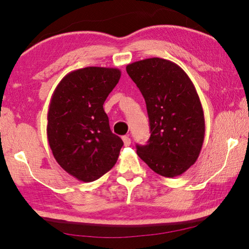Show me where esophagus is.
<instances>
[{
    "mask_svg": "<svg viewBox=\"0 0 249 249\" xmlns=\"http://www.w3.org/2000/svg\"><path fill=\"white\" fill-rule=\"evenodd\" d=\"M122 140H123V142H124V146H129L130 145V138L128 136H123L122 137Z\"/></svg>",
    "mask_w": 249,
    "mask_h": 249,
    "instance_id": "esophagus-1",
    "label": "esophagus"
}]
</instances>
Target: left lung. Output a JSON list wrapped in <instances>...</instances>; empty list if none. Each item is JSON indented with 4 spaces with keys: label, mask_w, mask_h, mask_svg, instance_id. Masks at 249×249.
Here are the masks:
<instances>
[{
    "label": "left lung",
    "mask_w": 249,
    "mask_h": 249,
    "mask_svg": "<svg viewBox=\"0 0 249 249\" xmlns=\"http://www.w3.org/2000/svg\"><path fill=\"white\" fill-rule=\"evenodd\" d=\"M126 71L144 96L149 117L148 144L137 145V155L160 176L182 175L196 161L205 134L195 84L181 67L162 58L135 61Z\"/></svg>",
    "instance_id": "8db88e82"
}]
</instances>
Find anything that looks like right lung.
Instances as JSON below:
<instances>
[{
    "label": "right lung",
    "instance_id": "add662e5",
    "mask_svg": "<svg viewBox=\"0 0 249 249\" xmlns=\"http://www.w3.org/2000/svg\"><path fill=\"white\" fill-rule=\"evenodd\" d=\"M121 70L87 67L66 74L54 89L47 114V138L56 161L70 176L92 182L112 169L123 141L111 132L105 100Z\"/></svg>",
    "mask_w": 249,
    "mask_h": 249
}]
</instances>
